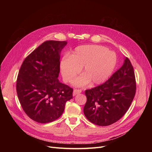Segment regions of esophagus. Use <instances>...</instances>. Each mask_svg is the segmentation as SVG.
<instances>
[{
	"label": "esophagus",
	"mask_w": 152,
	"mask_h": 152,
	"mask_svg": "<svg viewBox=\"0 0 152 152\" xmlns=\"http://www.w3.org/2000/svg\"><path fill=\"white\" fill-rule=\"evenodd\" d=\"M81 92L82 91L81 89H75L73 91V96H75V95L81 93Z\"/></svg>",
	"instance_id": "esophagus-1"
}]
</instances>
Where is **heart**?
Here are the masks:
<instances>
[{"label": "heart", "mask_w": 152, "mask_h": 152, "mask_svg": "<svg viewBox=\"0 0 152 152\" xmlns=\"http://www.w3.org/2000/svg\"><path fill=\"white\" fill-rule=\"evenodd\" d=\"M117 57L115 52L99 45H84L76 47L71 57H64L60 69L64 81L70 82L82 68L83 75L73 84L84 86L91 82L93 85L104 83L116 66Z\"/></svg>", "instance_id": "obj_1"}]
</instances>
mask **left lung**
<instances>
[{
  "instance_id": "left-lung-1",
  "label": "left lung",
  "mask_w": 152,
  "mask_h": 152,
  "mask_svg": "<svg viewBox=\"0 0 152 152\" xmlns=\"http://www.w3.org/2000/svg\"><path fill=\"white\" fill-rule=\"evenodd\" d=\"M136 91L134 68L126 57L123 66L103 84L85 91L87 102L84 113L89 121L109 126L128 110Z\"/></svg>"
}]
</instances>
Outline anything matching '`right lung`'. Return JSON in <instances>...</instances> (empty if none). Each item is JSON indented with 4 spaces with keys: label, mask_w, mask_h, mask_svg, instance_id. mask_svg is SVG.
I'll return each instance as SVG.
<instances>
[{
    "label": "right lung",
    "mask_w": 152,
    "mask_h": 152,
    "mask_svg": "<svg viewBox=\"0 0 152 152\" xmlns=\"http://www.w3.org/2000/svg\"><path fill=\"white\" fill-rule=\"evenodd\" d=\"M66 41H47L23 61L17 80V92L25 113L39 123L60 117L73 89L58 79L60 53Z\"/></svg>",
    "instance_id": "add662e5"
}]
</instances>
